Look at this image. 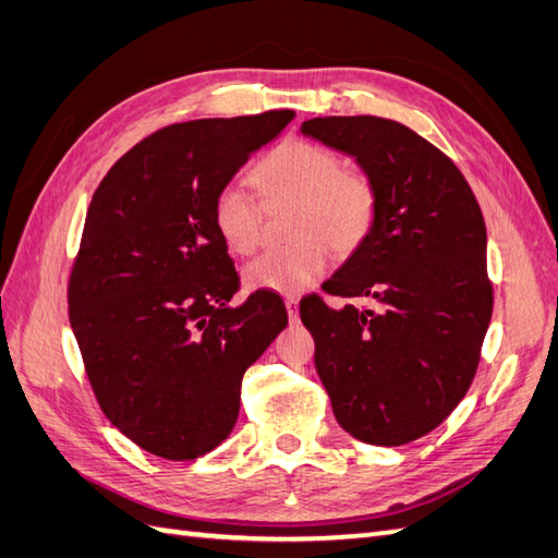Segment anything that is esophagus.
<instances>
[{
	"instance_id": "1",
	"label": "esophagus",
	"mask_w": 558,
	"mask_h": 558,
	"mask_svg": "<svg viewBox=\"0 0 558 558\" xmlns=\"http://www.w3.org/2000/svg\"><path fill=\"white\" fill-rule=\"evenodd\" d=\"M286 306H288V316L290 322L294 324L300 318V300L294 298V294H290V298H286Z\"/></svg>"
}]
</instances>
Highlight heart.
<instances>
[{
	"label": "heart",
	"mask_w": 558,
	"mask_h": 558,
	"mask_svg": "<svg viewBox=\"0 0 558 558\" xmlns=\"http://www.w3.org/2000/svg\"><path fill=\"white\" fill-rule=\"evenodd\" d=\"M252 182L264 204L292 201L288 234L294 242L268 248L246 266L254 290L298 294L324 276L328 246L338 256L357 252L369 236L378 192L369 174L342 168L336 150L306 138H288L266 153ZM213 222L232 254L248 256L264 240V208L240 182L225 184L213 201Z\"/></svg>",
	"instance_id": "b5f03b06"
}]
</instances>
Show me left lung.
<instances>
[{
	"label": "left lung",
	"instance_id": "left-lung-1",
	"mask_svg": "<svg viewBox=\"0 0 558 558\" xmlns=\"http://www.w3.org/2000/svg\"><path fill=\"white\" fill-rule=\"evenodd\" d=\"M302 134L350 153L378 192L364 244L324 282L333 298L300 302L314 364L338 424L374 446L436 429L477 374L494 310L487 228L475 194L446 153L384 117H314Z\"/></svg>",
	"mask_w": 558,
	"mask_h": 558
}]
</instances>
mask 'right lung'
Instances as JSON below:
<instances>
[{"label":"right lung","mask_w":558,"mask_h":558,"mask_svg":"<svg viewBox=\"0 0 558 558\" xmlns=\"http://www.w3.org/2000/svg\"><path fill=\"white\" fill-rule=\"evenodd\" d=\"M294 120L272 110L158 129L124 153L90 198L69 272V322L100 410L165 460L230 436L242 376L288 326L278 294L240 306L213 201L246 158Z\"/></svg>","instance_id":"1"}]
</instances>
